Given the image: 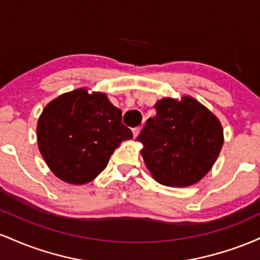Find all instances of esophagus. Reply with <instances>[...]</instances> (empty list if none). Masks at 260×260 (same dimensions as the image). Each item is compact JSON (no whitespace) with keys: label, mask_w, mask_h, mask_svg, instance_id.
Instances as JSON below:
<instances>
[{"label":"esophagus","mask_w":260,"mask_h":260,"mask_svg":"<svg viewBox=\"0 0 260 260\" xmlns=\"http://www.w3.org/2000/svg\"><path fill=\"white\" fill-rule=\"evenodd\" d=\"M132 132H133V137H134V138H137V137H138L139 132H140V127H136V128H133Z\"/></svg>","instance_id":"34e87169"}]
</instances>
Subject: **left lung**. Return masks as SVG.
<instances>
[{"label": "left lung", "instance_id": "8db88e82", "mask_svg": "<svg viewBox=\"0 0 260 260\" xmlns=\"http://www.w3.org/2000/svg\"><path fill=\"white\" fill-rule=\"evenodd\" d=\"M137 140L145 166L155 181L188 187L210 171L223 144L219 118L194 98H162Z\"/></svg>", "mask_w": 260, "mask_h": 260}]
</instances>
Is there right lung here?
I'll return each mask as SVG.
<instances>
[{
  "label": "right lung",
  "instance_id": "obj_1",
  "mask_svg": "<svg viewBox=\"0 0 260 260\" xmlns=\"http://www.w3.org/2000/svg\"><path fill=\"white\" fill-rule=\"evenodd\" d=\"M38 147L52 174L70 184L94 180L109 164L115 149L133 138L122 123V111L105 92L85 88L50 101L37 126Z\"/></svg>",
  "mask_w": 260,
  "mask_h": 260
}]
</instances>
